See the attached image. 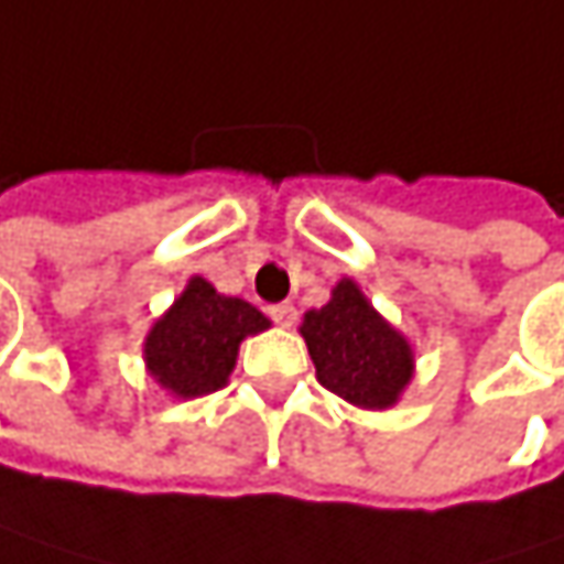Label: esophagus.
Returning <instances> with one entry per match:
<instances>
[{
	"mask_svg": "<svg viewBox=\"0 0 564 564\" xmlns=\"http://www.w3.org/2000/svg\"><path fill=\"white\" fill-rule=\"evenodd\" d=\"M268 315L274 318V325L290 328V325H293V318H296V310H293L290 303H274V306H268Z\"/></svg>",
	"mask_w": 564,
	"mask_h": 564,
	"instance_id": "34e87169",
	"label": "esophagus"
}]
</instances>
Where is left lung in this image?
<instances>
[{
	"label": "left lung",
	"instance_id": "1",
	"mask_svg": "<svg viewBox=\"0 0 564 564\" xmlns=\"http://www.w3.org/2000/svg\"><path fill=\"white\" fill-rule=\"evenodd\" d=\"M303 338L318 382L360 409H389L412 380V348L360 286L341 281L328 306L303 318Z\"/></svg>",
	"mask_w": 564,
	"mask_h": 564
}]
</instances>
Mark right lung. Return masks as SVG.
<instances>
[{"label": "right lung", "instance_id": "add662e5", "mask_svg": "<svg viewBox=\"0 0 564 564\" xmlns=\"http://www.w3.org/2000/svg\"><path fill=\"white\" fill-rule=\"evenodd\" d=\"M268 325L251 303L223 296L204 278H194L175 306L152 325L147 338L150 373L182 399L216 392L236 367L242 338Z\"/></svg>", "mask_w": 564, "mask_h": 564}]
</instances>
